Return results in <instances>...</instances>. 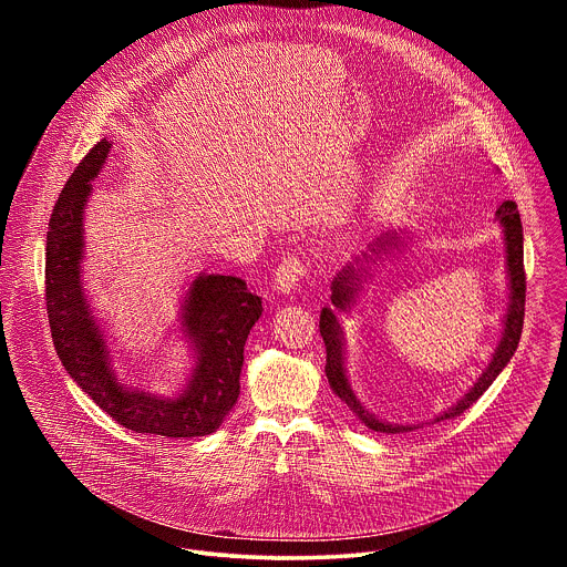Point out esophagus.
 <instances>
[{"label": "esophagus", "mask_w": 567, "mask_h": 567, "mask_svg": "<svg viewBox=\"0 0 567 567\" xmlns=\"http://www.w3.org/2000/svg\"><path fill=\"white\" fill-rule=\"evenodd\" d=\"M305 276V262L298 258H285L274 274V289L278 293H291Z\"/></svg>", "instance_id": "esophagus-1"}]
</instances>
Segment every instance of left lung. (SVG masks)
<instances>
[{
	"label": "left lung",
	"instance_id": "1",
	"mask_svg": "<svg viewBox=\"0 0 567 567\" xmlns=\"http://www.w3.org/2000/svg\"><path fill=\"white\" fill-rule=\"evenodd\" d=\"M496 219L505 235V269H507V309L503 313V332L501 341L494 348V354L482 370V374L473 381V385L460 396L451 409L435 415L433 422L451 420L464 413L473 401H477L484 390H487L496 377L507 368L509 359L514 357L520 332H523V318H525V267H523V224L516 208V202H503L496 210ZM406 239H411V230L396 228L385 230L379 237H374L365 251H361L357 258H352L332 280V307H322L320 311V337L326 341L328 350V365L326 374L330 381V388L334 394L346 403V406L359 417L361 424L377 433H409L413 429H420V424H392L381 417H377L370 409L363 406V401L352 390L348 368H346V330L341 316H350L359 309L361 298L365 293V287L374 278V267L388 260L394 251L406 247Z\"/></svg>",
	"mask_w": 567,
	"mask_h": 567
}]
</instances>
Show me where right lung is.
Masks as SVG:
<instances>
[{"label":"right lung","instance_id":"add662e5","mask_svg":"<svg viewBox=\"0 0 567 567\" xmlns=\"http://www.w3.org/2000/svg\"><path fill=\"white\" fill-rule=\"evenodd\" d=\"M110 150L112 141L103 138L80 161L49 221L44 278L55 352L69 377L121 426L141 435H210L237 403L245 343L262 316V300L245 280L202 271L188 280L177 316L190 359L179 390L158 394L125 381L114 368L110 326L83 282L85 208Z\"/></svg>","mask_w":567,"mask_h":567}]
</instances>
